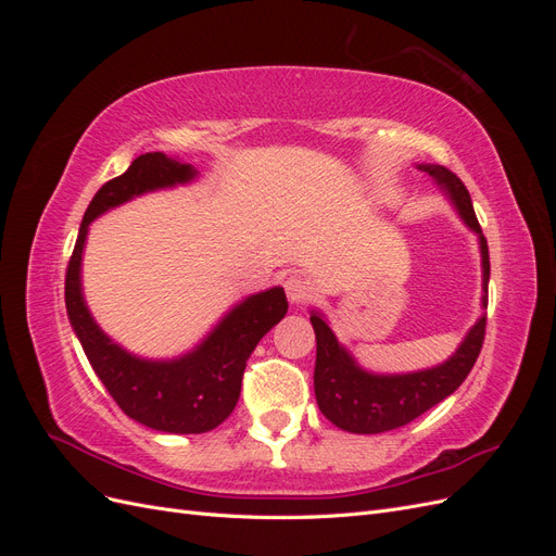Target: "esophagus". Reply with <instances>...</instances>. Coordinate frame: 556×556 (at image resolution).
Returning a JSON list of instances; mask_svg holds the SVG:
<instances>
[{
    "label": "esophagus",
    "instance_id": "34e87169",
    "mask_svg": "<svg viewBox=\"0 0 556 556\" xmlns=\"http://www.w3.org/2000/svg\"><path fill=\"white\" fill-rule=\"evenodd\" d=\"M285 294H288L290 304H306V299L311 296V282L306 276H290L285 280Z\"/></svg>",
    "mask_w": 556,
    "mask_h": 556
}]
</instances>
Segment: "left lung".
<instances>
[{"label":"left lung","instance_id":"8db88e82","mask_svg":"<svg viewBox=\"0 0 556 556\" xmlns=\"http://www.w3.org/2000/svg\"><path fill=\"white\" fill-rule=\"evenodd\" d=\"M419 172L431 176L445 199L457 211L459 220L476 233L482 257V296L480 306L486 308V285H490V250L482 237L478 217L470 204L464 182L441 164H417ZM486 313L464 336L452 355L431 368L410 374H374L364 368L352 352L339 343L323 311H311L315 329V399L323 415L350 433H382L413 422L415 417L447 399L466 380L473 368L484 341Z\"/></svg>","mask_w":556,"mask_h":556}]
</instances>
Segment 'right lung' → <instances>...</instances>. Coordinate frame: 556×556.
Instances as JSON below:
<instances>
[{
  "instance_id": "obj_1",
  "label": "right lung",
  "mask_w": 556,
  "mask_h": 556,
  "mask_svg": "<svg viewBox=\"0 0 556 556\" xmlns=\"http://www.w3.org/2000/svg\"><path fill=\"white\" fill-rule=\"evenodd\" d=\"M199 178L192 164L164 153H146L129 169L102 185L83 215L66 268V315L83 352L109 394L137 422L164 433H204L223 425L241 396L245 362L262 336L288 313L282 288H268L233 304L192 350L172 359H148L125 350L97 325L83 294V250L99 215L148 192L172 190Z\"/></svg>"
}]
</instances>
